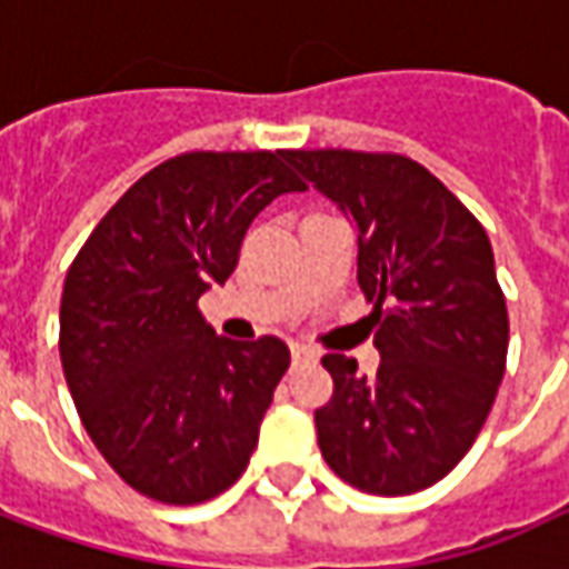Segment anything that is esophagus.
Masks as SVG:
<instances>
[{
  "mask_svg": "<svg viewBox=\"0 0 569 569\" xmlns=\"http://www.w3.org/2000/svg\"><path fill=\"white\" fill-rule=\"evenodd\" d=\"M289 350H292V362H317V359H320V353H317L313 347L298 345V341L289 347Z\"/></svg>",
  "mask_w": 569,
  "mask_h": 569,
  "instance_id": "obj_1",
  "label": "esophagus"
}]
</instances>
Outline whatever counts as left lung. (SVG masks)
Here are the masks:
<instances>
[{"instance_id":"obj_1","label":"left lung","mask_w":569,"mask_h":569,"mask_svg":"<svg viewBox=\"0 0 569 569\" xmlns=\"http://www.w3.org/2000/svg\"><path fill=\"white\" fill-rule=\"evenodd\" d=\"M286 161L357 231V280L375 305V378L329 353L317 441L347 485L406 497L436 485L472 448L506 369L509 313L476 216L402 154L320 149Z\"/></svg>"}]
</instances>
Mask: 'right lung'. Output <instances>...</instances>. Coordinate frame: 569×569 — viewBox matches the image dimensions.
Returning a JSON list of instances; mask_svg holds the SVG:
<instances>
[{
  "label": "right lung",
  "instance_id": "obj_1",
  "mask_svg": "<svg viewBox=\"0 0 569 569\" xmlns=\"http://www.w3.org/2000/svg\"><path fill=\"white\" fill-rule=\"evenodd\" d=\"M289 151H191L130 186L72 261L60 362L81 423L130 488L170 506L219 497L259 445L289 347L228 341L198 298L224 283L273 198L305 191Z\"/></svg>",
  "mask_w": 569,
  "mask_h": 569
}]
</instances>
